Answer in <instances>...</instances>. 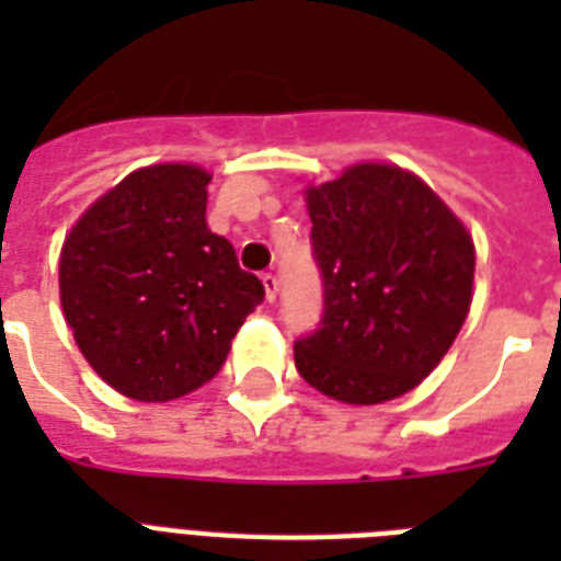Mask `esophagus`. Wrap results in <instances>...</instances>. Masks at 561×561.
<instances>
[{
    "label": "esophagus",
    "mask_w": 561,
    "mask_h": 561,
    "mask_svg": "<svg viewBox=\"0 0 561 561\" xmlns=\"http://www.w3.org/2000/svg\"><path fill=\"white\" fill-rule=\"evenodd\" d=\"M262 285H264V297H267V302H276V294H279V279H276L273 273H264Z\"/></svg>",
    "instance_id": "34e87169"
}]
</instances>
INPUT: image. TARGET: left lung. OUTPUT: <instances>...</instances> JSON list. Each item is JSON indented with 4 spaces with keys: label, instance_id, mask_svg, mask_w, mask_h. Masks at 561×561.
Listing matches in <instances>:
<instances>
[{
    "label": "left lung",
    "instance_id": "left-lung-1",
    "mask_svg": "<svg viewBox=\"0 0 561 561\" xmlns=\"http://www.w3.org/2000/svg\"><path fill=\"white\" fill-rule=\"evenodd\" d=\"M306 203L323 320L294 343L299 375L343 404L399 399L434 373L466 323L469 229L416 174L383 162L308 186Z\"/></svg>",
    "mask_w": 561,
    "mask_h": 561
}]
</instances>
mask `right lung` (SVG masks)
<instances>
[{
    "mask_svg": "<svg viewBox=\"0 0 561 561\" xmlns=\"http://www.w3.org/2000/svg\"><path fill=\"white\" fill-rule=\"evenodd\" d=\"M209 171L162 162L83 211L60 250V306L90 367L127 399L171 401L211 381L259 276L206 227Z\"/></svg>",
    "mask_w": 561,
    "mask_h": 561,
    "instance_id": "right-lung-1",
    "label": "right lung"
}]
</instances>
